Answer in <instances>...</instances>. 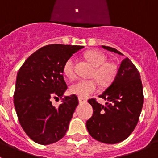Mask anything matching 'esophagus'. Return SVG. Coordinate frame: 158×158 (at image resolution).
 Listing matches in <instances>:
<instances>
[{
  "label": "esophagus",
  "instance_id": "34e87169",
  "mask_svg": "<svg viewBox=\"0 0 158 158\" xmlns=\"http://www.w3.org/2000/svg\"><path fill=\"white\" fill-rule=\"evenodd\" d=\"M78 100H79V103H80V104H85V103L87 102V100H86V99L82 98V97H80V96L78 97Z\"/></svg>",
  "mask_w": 158,
  "mask_h": 158
}]
</instances>
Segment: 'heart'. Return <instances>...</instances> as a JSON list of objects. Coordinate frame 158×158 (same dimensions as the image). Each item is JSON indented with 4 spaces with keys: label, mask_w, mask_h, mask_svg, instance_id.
<instances>
[{
    "label": "heart",
    "mask_w": 158,
    "mask_h": 158,
    "mask_svg": "<svg viewBox=\"0 0 158 158\" xmlns=\"http://www.w3.org/2000/svg\"><path fill=\"white\" fill-rule=\"evenodd\" d=\"M85 57L90 63L95 67L93 77L96 78L101 85H107L115 77L116 74V67L114 64L107 62V58L102 52L96 50L86 52ZM64 74L69 79L75 77L74 59L70 58L65 62L63 66ZM98 89V82L96 80L80 79L71 85L69 91L73 94L86 98Z\"/></svg>",
    "instance_id": "b5f03b06"
}]
</instances>
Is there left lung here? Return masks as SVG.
Returning <instances> with one entry per match:
<instances>
[{
	"instance_id": "obj_1",
	"label": "left lung",
	"mask_w": 158,
	"mask_h": 158,
	"mask_svg": "<svg viewBox=\"0 0 158 158\" xmlns=\"http://www.w3.org/2000/svg\"><path fill=\"white\" fill-rule=\"evenodd\" d=\"M101 47L123 55L115 48ZM99 97L107 100L105 105L89 100L93 108V116L86 122L89 135L107 144L125 140L139 122L144 102L140 73L129 58L123 60L112 83Z\"/></svg>"
}]
</instances>
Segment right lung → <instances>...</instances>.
I'll return each instance as SVG.
<instances>
[{
    "label": "right lung",
    "mask_w": 158,
    "mask_h": 158,
    "mask_svg": "<svg viewBox=\"0 0 158 158\" xmlns=\"http://www.w3.org/2000/svg\"><path fill=\"white\" fill-rule=\"evenodd\" d=\"M83 46L51 44L27 58L17 73L14 106L27 136L38 144L50 145L65 136L78 105L76 95L65 96L58 108L52 97L62 98L67 89L63 66Z\"/></svg>",
    "instance_id": "right-lung-1"
}]
</instances>
